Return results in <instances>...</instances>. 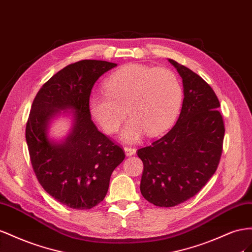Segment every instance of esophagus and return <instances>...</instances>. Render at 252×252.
<instances>
[{
  "label": "esophagus",
  "instance_id": "34e87169",
  "mask_svg": "<svg viewBox=\"0 0 252 252\" xmlns=\"http://www.w3.org/2000/svg\"><path fill=\"white\" fill-rule=\"evenodd\" d=\"M125 153L126 156H132L136 153V149L132 147H126L125 148Z\"/></svg>",
  "mask_w": 252,
  "mask_h": 252
}]
</instances>
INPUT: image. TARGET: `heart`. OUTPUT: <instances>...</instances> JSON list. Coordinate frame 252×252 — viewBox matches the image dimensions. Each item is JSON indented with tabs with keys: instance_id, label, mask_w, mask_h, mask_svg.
<instances>
[{
	"instance_id": "1",
	"label": "heart",
	"mask_w": 252,
	"mask_h": 252,
	"mask_svg": "<svg viewBox=\"0 0 252 252\" xmlns=\"http://www.w3.org/2000/svg\"><path fill=\"white\" fill-rule=\"evenodd\" d=\"M105 93H95L89 99L92 116L103 131H118L126 117L131 119L121 137L134 142L147 132L163 133L173 124L181 109L183 90L176 75L167 68L126 64L114 71L104 82Z\"/></svg>"
}]
</instances>
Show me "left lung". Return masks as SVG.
<instances>
[{"label":"left lung","mask_w":252,"mask_h":252,"mask_svg":"<svg viewBox=\"0 0 252 252\" xmlns=\"http://www.w3.org/2000/svg\"><path fill=\"white\" fill-rule=\"evenodd\" d=\"M184 101L176 125L137 155L143 162L142 196L158 207H174L193 197L218 169L225 126L219 99L202 77L176 61Z\"/></svg>","instance_id":"obj_1"}]
</instances>
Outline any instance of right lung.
<instances>
[{"mask_svg":"<svg viewBox=\"0 0 252 252\" xmlns=\"http://www.w3.org/2000/svg\"><path fill=\"white\" fill-rule=\"evenodd\" d=\"M116 63L82 60L64 67L43 84L26 124V142L39 183L59 203L78 210L104 199L110 178L125 159L122 149L91 119L89 99L95 82ZM60 114L72 118L60 142L49 137V126Z\"/></svg>","mask_w":252,"mask_h":252,"instance_id":"add662e5","label":"right lung"}]
</instances>
